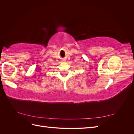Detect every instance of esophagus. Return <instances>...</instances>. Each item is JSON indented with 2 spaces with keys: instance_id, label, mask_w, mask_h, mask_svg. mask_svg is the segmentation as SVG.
Instances as JSON below:
<instances>
[{
  "instance_id": "esophagus-1",
  "label": "esophagus",
  "mask_w": 134,
  "mask_h": 134,
  "mask_svg": "<svg viewBox=\"0 0 134 134\" xmlns=\"http://www.w3.org/2000/svg\"><path fill=\"white\" fill-rule=\"evenodd\" d=\"M62 62H63V61H64V60H62Z\"/></svg>"
}]
</instances>
